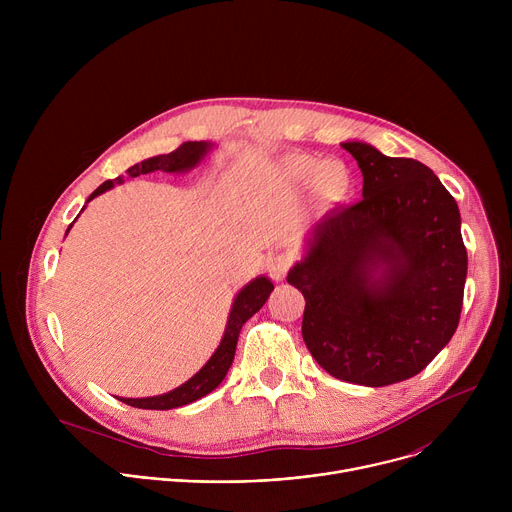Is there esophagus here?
<instances>
[{"instance_id": "obj_1", "label": "esophagus", "mask_w": 512, "mask_h": 512, "mask_svg": "<svg viewBox=\"0 0 512 512\" xmlns=\"http://www.w3.org/2000/svg\"><path fill=\"white\" fill-rule=\"evenodd\" d=\"M291 265V259L287 255H273L267 259V273L275 281H283L287 275V269Z\"/></svg>"}]
</instances>
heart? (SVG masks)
Returning <instances> with one entry per match:
<instances>
[{
	"mask_svg": "<svg viewBox=\"0 0 512 512\" xmlns=\"http://www.w3.org/2000/svg\"><path fill=\"white\" fill-rule=\"evenodd\" d=\"M283 172L296 184H314V192L326 204H346L356 192V176L352 168L338 158L318 160L314 156H287L283 160Z\"/></svg>",
	"mask_w": 512,
	"mask_h": 512,
	"instance_id": "1",
	"label": "heart"
}]
</instances>
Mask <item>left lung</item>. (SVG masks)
<instances>
[{
	"label": "left lung",
	"mask_w": 512,
	"mask_h": 512,
	"mask_svg": "<svg viewBox=\"0 0 512 512\" xmlns=\"http://www.w3.org/2000/svg\"><path fill=\"white\" fill-rule=\"evenodd\" d=\"M362 200L326 212L287 273L302 336L332 377L385 387L421 373L454 336L468 271L454 196L425 164L344 141Z\"/></svg>",
	"instance_id": "8db88e82"
}]
</instances>
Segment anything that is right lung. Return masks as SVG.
<instances>
[{
    "label": "right lung",
    "mask_w": 512,
    "mask_h": 512,
    "mask_svg": "<svg viewBox=\"0 0 512 512\" xmlns=\"http://www.w3.org/2000/svg\"><path fill=\"white\" fill-rule=\"evenodd\" d=\"M212 148H214L212 141H186V143L180 145L178 150H174L170 154L154 156V158H148V160H143V162L131 166L127 170V174L131 178H137L141 174H152V172H168V174L188 172V170L196 168L208 156V152ZM123 182H125L123 176H117L115 180L103 182L87 198L85 206L93 198L101 196L103 192H107L113 186L123 184ZM85 206H83V210H85ZM77 218H75V221H77ZM72 225H75V223H72ZM72 225H68L66 235L72 229ZM271 291H273V283L265 275H259V277L251 279L247 285H243L239 289V294L235 296L231 312H229V320H227V328H225V334L221 338V344H218V348L206 360L204 367L194 377H190L186 383H182L180 387H176V389H172V391H168L164 395L143 397V399H129V397H117V399L127 403V405H131V407H137V409H158V411H164V409H176V407L194 403L200 397L212 393L218 385L223 383V379L227 377V373L231 369L233 358H235V350H237V340H239L243 324L249 318H253V314H257L263 308V304L271 296Z\"/></svg>",
    "instance_id": "obj_1"
}]
</instances>
